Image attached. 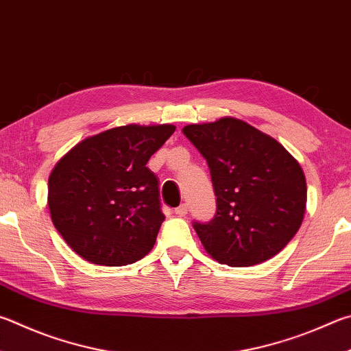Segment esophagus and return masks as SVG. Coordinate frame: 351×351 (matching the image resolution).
Segmentation results:
<instances>
[{"mask_svg":"<svg viewBox=\"0 0 351 351\" xmlns=\"http://www.w3.org/2000/svg\"><path fill=\"white\" fill-rule=\"evenodd\" d=\"M187 212H189V207H187V204H181L180 207L175 208V215L181 216V218H184V216L187 215Z\"/></svg>","mask_w":351,"mask_h":351,"instance_id":"1","label":"esophagus"}]
</instances>
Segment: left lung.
<instances>
[{"label": "left lung", "instance_id": "left-lung-1", "mask_svg": "<svg viewBox=\"0 0 351 351\" xmlns=\"http://www.w3.org/2000/svg\"><path fill=\"white\" fill-rule=\"evenodd\" d=\"M208 164L216 215L195 222L206 252L219 264L250 267L278 254L302 224L307 182L299 162L275 138L224 117L182 129Z\"/></svg>", "mask_w": 351, "mask_h": 351}]
</instances>
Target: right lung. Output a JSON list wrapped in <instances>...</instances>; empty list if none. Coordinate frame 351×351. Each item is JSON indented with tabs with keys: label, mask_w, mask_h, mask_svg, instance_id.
Wrapping results in <instances>:
<instances>
[{
	"label": "right lung",
	"mask_w": 351,
	"mask_h": 351,
	"mask_svg": "<svg viewBox=\"0 0 351 351\" xmlns=\"http://www.w3.org/2000/svg\"><path fill=\"white\" fill-rule=\"evenodd\" d=\"M171 124H127L87 136L55 164L47 204L56 230L82 259L121 267L144 258L164 221L158 178L145 164Z\"/></svg>",
	"instance_id": "obj_1"
}]
</instances>
